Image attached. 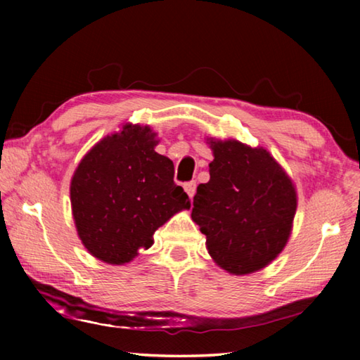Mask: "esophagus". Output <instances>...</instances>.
Returning <instances> with one entry per match:
<instances>
[{"instance_id": "esophagus-1", "label": "esophagus", "mask_w": 360, "mask_h": 360, "mask_svg": "<svg viewBox=\"0 0 360 360\" xmlns=\"http://www.w3.org/2000/svg\"><path fill=\"white\" fill-rule=\"evenodd\" d=\"M184 188H186V192H187V195L191 198H193V195H195V191H197V182L195 181H191V182H186L184 184Z\"/></svg>"}]
</instances>
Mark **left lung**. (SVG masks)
I'll list each match as a JSON object with an SVG mask.
<instances>
[{
	"instance_id": "left-lung-1",
	"label": "left lung",
	"mask_w": 360,
	"mask_h": 360,
	"mask_svg": "<svg viewBox=\"0 0 360 360\" xmlns=\"http://www.w3.org/2000/svg\"><path fill=\"white\" fill-rule=\"evenodd\" d=\"M214 155L210 181L197 187L192 221L206 236L212 260L230 275L270 265L289 241L297 191L265 148L206 138Z\"/></svg>"
}]
</instances>
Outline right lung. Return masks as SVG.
<instances>
[{"label":"right lung","instance_id":"1","mask_svg":"<svg viewBox=\"0 0 360 360\" xmlns=\"http://www.w3.org/2000/svg\"><path fill=\"white\" fill-rule=\"evenodd\" d=\"M149 125L125 124L79 162L70 184L71 211L85 249L109 265L129 264L176 212L191 208L174 184V165L155 152Z\"/></svg>","mask_w":360,"mask_h":360}]
</instances>
